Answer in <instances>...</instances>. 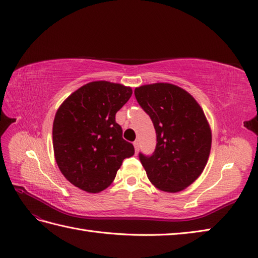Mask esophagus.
Here are the masks:
<instances>
[{
	"instance_id": "obj_1",
	"label": "esophagus",
	"mask_w": 258,
	"mask_h": 258,
	"mask_svg": "<svg viewBox=\"0 0 258 258\" xmlns=\"http://www.w3.org/2000/svg\"><path fill=\"white\" fill-rule=\"evenodd\" d=\"M134 147H135V150H136V153L138 152V150H139V142L138 141H135L134 142Z\"/></svg>"
}]
</instances>
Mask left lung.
<instances>
[{"mask_svg":"<svg viewBox=\"0 0 258 258\" xmlns=\"http://www.w3.org/2000/svg\"><path fill=\"white\" fill-rule=\"evenodd\" d=\"M135 96L157 134L151 156L139 153L149 180L164 192L184 190L203 172L211 151V128L202 108L187 91L168 83L140 86Z\"/></svg>","mask_w":258,"mask_h":258,"instance_id":"left-lung-1","label":"left lung"}]
</instances>
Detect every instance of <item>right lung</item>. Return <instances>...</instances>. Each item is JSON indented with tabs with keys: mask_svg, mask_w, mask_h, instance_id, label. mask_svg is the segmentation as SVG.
Listing matches in <instances>:
<instances>
[{
	"mask_svg": "<svg viewBox=\"0 0 258 258\" xmlns=\"http://www.w3.org/2000/svg\"><path fill=\"white\" fill-rule=\"evenodd\" d=\"M133 89L106 81L91 82L68 97L55 114L53 147L60 172L88 193L109 186L125 158L135 154L122 138L116 113Z\"/></svg>",
	"mask_w": 258,
	"mask_h": 258,
	"instance_id": "add662e5",
	"label": "right lung"
}]
</instances>
